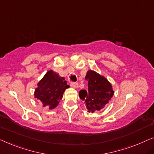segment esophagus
<instances>
[{
  "label": "esophagus",
  "mask_w": 154,
  "mask_h": 154,
  "mask_svg": "<svg viewBox=\"0 0 154 154\" xmlns=\"http://www.w3.org/2000/svg\"><path fill=\"white\" fill-rule=\"evenodd\" d=\"M70 86L73 88H77L78 86H79V85H78L77 83H75V82H71Z\"/></svg>",
  "instance_id": "1"
}]
</instances>
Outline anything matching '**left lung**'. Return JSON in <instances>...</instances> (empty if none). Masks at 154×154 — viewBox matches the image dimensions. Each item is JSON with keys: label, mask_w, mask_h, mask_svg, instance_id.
I'll use <instances>...</instances> for the list:
<instances>
[{"label": "left lung", "mask_w": 154, "mask_h": 154, "mask_svg": "<svg viewBox=\"0 0 154 154\" xmlns=\"http://www.w3.org/2000/svg\"><path fill=\"white\" fill-rule=\"evenodd\" d=\"M88 90L79 92L80 99L84 101L89 113H95L104 108L113 97L114 91L111 84L103 75L89 70L86 73Z\"/></svg>", "instance_id": "1"}]
</instances>
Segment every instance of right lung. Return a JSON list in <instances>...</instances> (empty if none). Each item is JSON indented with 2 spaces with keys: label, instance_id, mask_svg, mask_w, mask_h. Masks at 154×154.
Here are the masks:
<instances>
[{
  "label": "right lung",
  "instance_id": "1",
  "mask_svg": "<svg viewBox=\"0 0 154 154\" xmlns=\"http://www.w3.org/2000/svg\"><path fill=\"white\" fill-rule=\"evenodd\" d=\"M69 87L65 78L50 70L38 82L37 88L34 90V97L41 101L43 107L54 109L62 99L64 91Z\"/></svg>",
  "mask_w": 154,
  "mask_h": 154
}]
</instances>
